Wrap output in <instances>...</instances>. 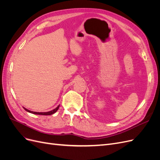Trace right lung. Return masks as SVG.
I'll use <instances>...</instances> for the list:
<instances>
[{
	"mask_svg": "<svg viewBox=\"0 0 160 160\" xmlns=\"http://www.w3.org/2000/svg\"><path fill=\"white\" fill-rule=\"evenodd\" d=\"M59 105H58L55 109H54L52 110V111H48V112H35V111H30V110H28L27 109L24 108V109H25V110L27 111H28V112L33 113V114L42 115H52V114H53V113H55L56 112V111H57L58 109H59Z\"/></svg>",
	"mask_w": 160,
	"mask_h": 160,
	"instance_id": "obj_1",
	"label": "right lung"
}]
</instances>
